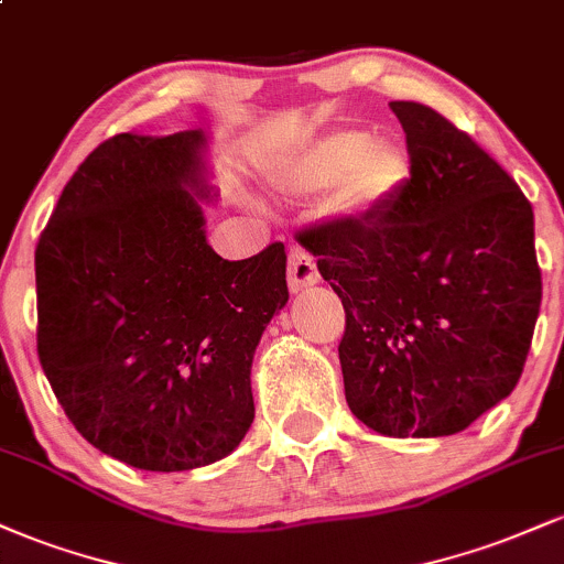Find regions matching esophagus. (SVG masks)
<instances>
[{"mask_svg": "<svg viewBox=\"0 0 564 564\" xmlns=\"http://www.w3.org/2000/svg\"><path fill=\"white\" fill-rule=\"evenodd\" d=\"M321 281L318 264H315L313 257L302 249V246H291L289 249V289L302 291L307 286H315Z\"/></svg>", "mask_w": 564, "mask_h": 564, "instance_id": "esophagus-1", "label": "esophagus"}]
</instances>
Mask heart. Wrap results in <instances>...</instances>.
Returning <instances> with one entry per match:
<instances>
[{
    "label": "heart",
    "mask_w": 564,
    "mask_h": 564,
    "mask_svg": "<svg viewBox=\"0 0 564 564\" xmlns=\"http://www.w3.org/2000/svg\"><path fill=\"white\" fill-rule=\"evenodd\" d=\"M411 180V156L400 142L373 140L360 129H341L310 142L273 172V183L291 196H313L336 185L334 212L371 217L392 204Z\"/></svg>",
    "instance_id": "b5f03b06"
}]
</instances>
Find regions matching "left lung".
I'll list each match as a JSON object with an SVG mask.
<instances>
[{
    "label": "left lung",
    "instance_id": "8db88e82",
    "mask_svg": "<svg viewBox=\"0 0 564 564\" xmlns=\"http://www.w3.org/2000/svg\"><path fill=\"white\" fill-rule=\"evenodd\" d=\"M411 180L387 209L300 232L347 313V405L387 437H445L520 381L541 307L533 206L422 102L394 100Z\"/></svg>",
    "mask_w": 564,
    "mask_h": 564
}]
</instances>
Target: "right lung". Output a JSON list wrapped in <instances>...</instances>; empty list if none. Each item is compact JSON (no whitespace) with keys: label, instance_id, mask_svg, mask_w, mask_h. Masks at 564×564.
<instances>
[{"label":"right lung","instance_id":"add662e5","mask_svg":"<svg viewBox=\"0 0 564 564\" xmlns=\"http://www.w3.org/2000/svg\"><path fill=\"white\" fill-rule=\"evenodd\" d=\"M204 129L97 145L36 246L39 360L70 424L129 467L230 456L254 422L251 360L286 307V249L228 262L206 241Z\"/></svg>","mask_w":564,"mask_h":564}]
</instances>
